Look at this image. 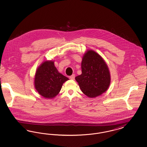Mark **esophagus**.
Returning <instances> with one entry per match:
<instances>
[{
	"label": "esophagus",
	"mask_w": 147,
	"mask_h": 147,
	"mask_svg": "<svg viewBox=\"0 0 147 147\" xmlns=\"http://www.w3.org/2000/svg\"><path fill=\"white\" fill-rule=\"evenodd\" d=\"M70 79L71 80H74V79H75V75L74 74L71 75L70 77Z\"/></svg>",
	"instance_id": "1"
}]
</instances>
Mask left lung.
Here are the masks:
<instances>
[{
    "mask_svg": "<svg viewBox=\"0 0 147 147\" xmlns=\"http://www.w3.org/2000/svg\"><path fill=\"white\" fill-rule=\"evenodd\" d=\"M82 74L75 78L82 91L88 97L95 98L106 91L111 83L110 70L102 57L88 50L83 56Z\"/></svg>",
    "mask_w": 147,
    "mask_h": 147,
    "instance_id": "1",
    "label": "left lung"
}]
</instances>
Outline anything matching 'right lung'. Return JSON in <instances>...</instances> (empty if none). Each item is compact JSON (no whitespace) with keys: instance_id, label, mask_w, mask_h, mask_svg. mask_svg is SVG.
Instances as JSON below:
<instances>
[{"instance_id":"right-lung-1","label":"right lung","mask_w":147,"mask_h":147,"mask_svg":"<svg viewBox=\"0 0 147 147\" xmlns=\"http://www.w3.org/2000/svg\"><path fill=\"white\" fill-rule=\"evenodd\" d=\"M53 61H46L38 67L35 73L34 86L38 93L46 98L56 97L63 83L69 80L56 68Z\"/></svg>"}]
</instances>
